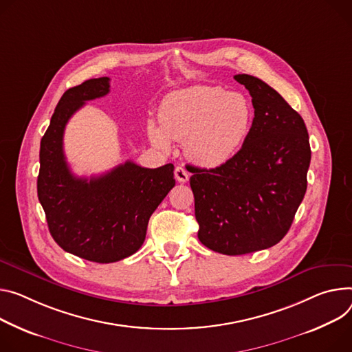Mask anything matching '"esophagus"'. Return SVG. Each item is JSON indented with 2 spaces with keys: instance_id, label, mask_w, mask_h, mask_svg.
I'll return each mask as SVG.
<instances>
[{
  "instance_id": "esophagus-1",
  "label": "esophagus",
  "mask_w": 352,
  "mask_h": 352,
  "mask_svg": "<svg viewBox=\"0 0 352 352\" xmlns=\"http://www.w3.org/2000/svg\"><path fill=\"white\" fill-rule=\"evenodd\" d=\"M174 174H175V178H177L178 182H186V181L189 179V174L186 173V170H185L182 166L175 167Z\"/></svg>"
}]
</instances>
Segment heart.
Segmentation results:
<instances>
[{
    "label": "heart",
    "mask_w": 352,
    "mask_h": 352,
    "mask_svg": "<svg viewBox=\"0 0 352 352\" xmlns=\"http://www.w3.org/2000/svg\"><path fill=\"white\" fill-rule=\"evenodd\" d=\"M252 119V107L243 94L197 85L167 95L160 107V124L148 120L147 135L163 150L171 147V139L184 140L190 162L216 168L229 163L241 148Z\"/></svg>",
    "instance_id": "obj_1"
}]
</instances>
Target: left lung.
<instances>
[{
	"label": "left lung",
	"mask_w": 352,
	"mask_h": 352,
	"mask_svg": "<svg viewBox=\"0 0 352 352\" xmlns=\"http://www.w3.org/2000/svg\"><path fill=\"white\" fill-rule=\"evenodd\" d=\"M254 107L251 131L225 166H190L198 239L208 248L241 255L279 243L303 201L310 144L302 116L263 80L237 74Z\"/></svg>",
	"instance_id": "8db88e82"
}]
</instances>
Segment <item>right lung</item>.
Wrapping results in <instances>:
<instances>
[{
  "label": "right lung",
  "mask_w": 352,
  "mask_h": 352,
  "mask_svg": "<svg viewBox=\"0 0 352 352\" xmlns=\"http://www.w3.org/2000/svg\"><path fill=\"white\" fill-rule=\"evenodd\" d=\"M109 92V78H91L60 98L41 140L38 198L54 241L80 258L108 264L135 254L148 219L174 188V166L144 168L126 162L100 177H76L63 151L69 119Z\"/></svg>",
  "instance_id": "1"
}]
</instances>
